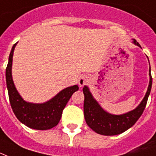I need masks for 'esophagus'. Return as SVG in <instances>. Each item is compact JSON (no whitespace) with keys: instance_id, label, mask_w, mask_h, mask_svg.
<instances>
[{"instance_id":"obj_1","label":"esophagus","mask_w":156,"mask_h":156,"mask_svg":"<svg viewBox=\"0 0 156 156\" xmlns=\"http://www.w3.org/2000/svg\"><path fill=\"white\" fill-rule=\"evenodd\" d=\"M88 82H89V78H88V77L83 75V76H82L81 78H79V80H78V84H79L80 87H83L84 85H86V84L88 83Z\"/></svg>"}]
</instances>
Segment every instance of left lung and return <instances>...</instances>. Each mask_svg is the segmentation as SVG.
<instances>
[{
  "label": "left lung",
  "instance_id": "obj_1",
  "mask_svg": "<svg viewBox=\"0 0 156 156\" xmlns=\"http://www.w3.org/2000/svg\"><path fill=\"white\" fill-rule=\"evenodd\" d=\"M133 43L136 45L140 47L136 40H133ZM149 71L150 83L145 98L136 109L122 115H112L103 110L90 93L89 88L87 86H84L83 88L84 94L83 111L84 117L87 126L95 132L103 136L118 135L131 128L142 115L151 93L152 86L151 67Z\"/></svg>",
  "mask_w": 156,
  "mask_h": 156
}]
</instances>
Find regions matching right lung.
I'll return each instance as SVG.
<instances>
[{
	"instance_id": "1",
	"label": "right lung",
	"mask_w": 156,
	"mask_h": 156,
	"mask_svg": "<svg viewBox=\"0 0 156 156\" xmlns=\"http://www.w3.org/2000/svg\"><path fill=\"white\" fill-rule=\"evenodd\" d=\"M16 44H15L11 49L5 69L6 86L11 108L17 119L26 126L35 130L51 129L59 122L63 110L71 96L78 90V85L64 88L49 101L44 103L25 101L17 92L11 75L12 58Z\"/></svg>"
}]
</instances>
